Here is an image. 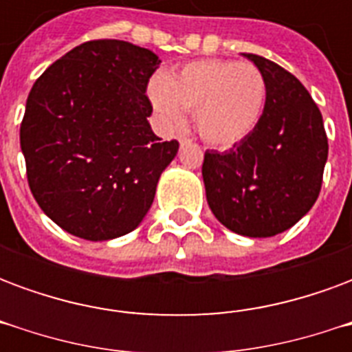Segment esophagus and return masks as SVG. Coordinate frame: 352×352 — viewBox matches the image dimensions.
<instances>
[{"instance_id":"34e87169","label":"esophagus","mask_w":352,"mask_h":352,"mask_svg":"<svg viewBox=\"0 0 352 352\" xmlns=\"http://www.w3.org/2000/svg\"><path fill=\"white\" fill-rule=\"evenodd\" d=\"M179 143H181V145H190V139L188 138H184V135H181V138H179Z\"/></svg>"}]
</instances>
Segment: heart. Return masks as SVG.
<instances>
[{
    "mask_svg": "<svg viewBox=\"0 0 352 352\" xmlns=\"http://www.w3.org/2000/svg\"><path fill=\"white\" fill-rule=\"evenodd\" d=\"M154 111L169 128L194 113L199 138L228 148L249 138L264 116L267 82L256 65L234 60H199L148 85Z\"/></svg>",
    "mask_w": 352,
    "mask_h": 352,
    "instance_id": "b5f03b06",
    "label": "heart"
}]
</instances>
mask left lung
<instances>
[{"label":"left lung","mask_w":352,"mask_h":352,"mask_svg":"<svg viewBox=\"0 0 352 352\" xmlns=\"http://www.w3.org/2000/svg\"><path fill=\"white\" fill-rule=\"evenodd\" d=\"M243 56L267 82L264 116L234 148L207 151L201 175L221 224L239 236L272 237L317 201L328 139L317 103L292 73L258 54Z\"/></svg>","instance_id":"left-lung-1"}]
</instances>
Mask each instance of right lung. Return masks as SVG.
<instances>
[{"label":"right lung","mask_w":352,"mask_h":352,"mask_svg":"<svg viewBox=\"0 0 352 352\" xmlns=\"http://www.w3.org/2000/svg\"><path fill=\"white\" fill-rule=\"evenodd\" d=\"M160 60L118 39L82 43L28 96L20 148L43 213L72 236L107 241L135 230L179 151L154 135L146 85Z\"/></svg>","instance_id":"1"}]
</instances>
